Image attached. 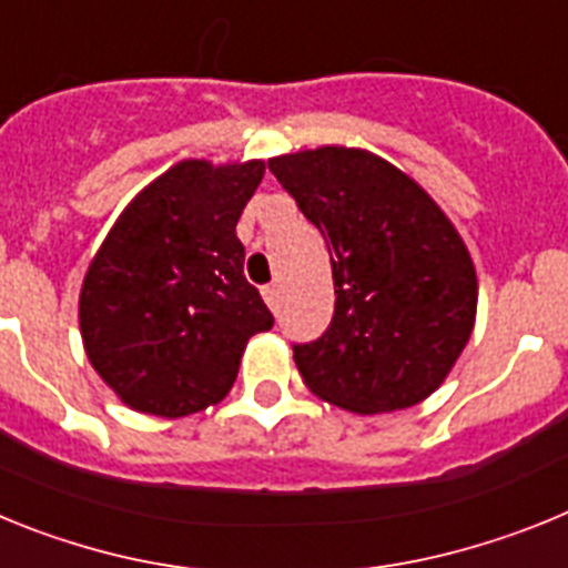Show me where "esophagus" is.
<instances>
[{
    "label": "esophagus",
    "mask_w": 568,
    "mask_h": 568,
    "mask_svg": "<svg viewBox=\"0 0 568 568\" xmlns=\"http://www.w3.org/2000/svg\"><path fill=\"white\" fill-rule=\"evenodd\" d=\"M261 295H264V301H267V307L275 313V310H278V301H281L278 287H275V284H267V287H261Z\"/></svg>",
    "instance_id": "1"
}]
</instances>
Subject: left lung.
<instances>
[{
  "label": "left lung",
  "instance_id": "1",
  "mask_svg": "<svg viewBox=\"0 0 568 568\" xmlns=\"http://www.w3.org/2000/svg\"><path fill=\"white\" fill-rule=\"evenodd\" d=\"M333 261L327 333L293 346L310 393L358 415L420 404L453 373L478 313V275L455 224L395 164L324 144L270 159Z\"/></svg>",
  "mask_w": 568,
  "mask_h": 568
}]
</instances>
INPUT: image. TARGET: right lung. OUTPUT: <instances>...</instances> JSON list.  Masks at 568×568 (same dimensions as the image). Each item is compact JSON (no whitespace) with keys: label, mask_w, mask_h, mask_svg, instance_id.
Masks as SVG:
<instances>
[{"label":"right lung","mask_w":568,"mask_h":568,"mask_svg":"<svg viewBox=\"0 0 568 568\" xmlns=\"http://www.w3.org/2000/svg\"><path fill=\"white\" fill-rule=\"evenodd\" d=\"M261 179V159H184L135 195L90 261L84 353L135 413L184 418L219 404L247 341L273 327L235 235Z\"/></svg>","instance_id":"obj_1"}]
</instances>
